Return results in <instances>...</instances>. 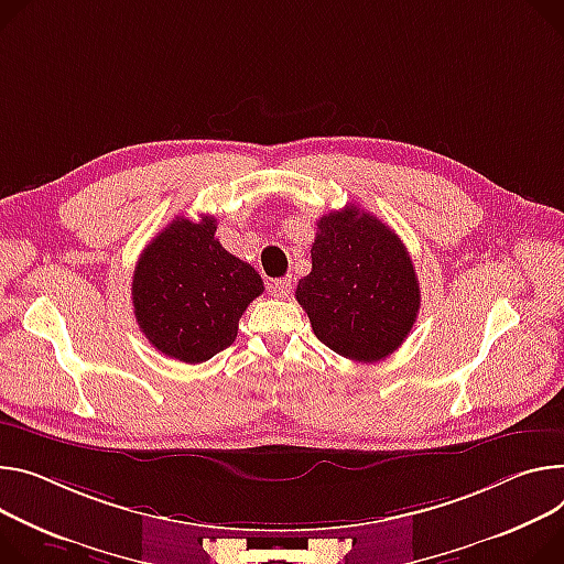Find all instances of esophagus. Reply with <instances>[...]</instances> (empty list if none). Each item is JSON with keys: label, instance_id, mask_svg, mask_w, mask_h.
Masks as SVG:
<instances>
[{"label": "esophagus", "instance_id": "1", "mask_svg": "<svg viewBox=\"0 0 564 564\" xmlns=\"http://www.w3.org/2000/svg\"><path fill=\"white\" fill-rule=\"evenodd\" d=\"M270 292H272L274 296L288 299L290 292H292V279H290V276H285V279H274V281L270 283Z\"/></svg>", "mask_w": 564, "mask_h": 564}]
</instances>
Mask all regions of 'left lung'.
I'll return each instance as SVG.
<instances>
[{
    "label": "left lung",
    "instance_id": "obj_1",
    "mask_svg": "<svg viewBox=\"0 0 564 564\" xmlns=\"http://www.w3.org/2000/svg\"><path fill=\"white\" fill-rule=\"evenodd\" d=\"M313 270L296 301L330 350L355 362H380L412 330L421 288L409 251L393 229L357 207L317 223Z\"/></svg>",
    "mask_w": 564,
    "mask_h": 564
}]
</instances>
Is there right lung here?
I'll return each mask as SVG.
<instances>
[{"instance_id":"right-lung-1","label":"right lung","mask_w":564,"mask_h":564,"mask_svg":"<svg viewBox=\"0 0 564 564\" xmlns=\"http://www.w3.org/2000/svg\"><path fill=\"white\" fill-rule=\"evenodd\" d=\"M263 279L216 238V218H175L139 256L134 317L145 339L173 360L207 362L238 335Z\"/></svg>"}]
</instances>
